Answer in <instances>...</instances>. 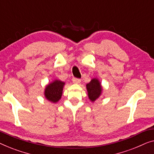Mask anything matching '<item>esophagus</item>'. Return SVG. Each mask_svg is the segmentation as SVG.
<instances>
[{
  "label": "esophagus",
  "instance_id": "1",
  "mask_svg": "<svg viewBox=\"0 0 154 154\" xmlns=\"http://www.w3.org/2000/svg\"><path fill=\"white\" fill-rule=\"evenodd\" d=\"M72 82L75 84H79L81 82V79H78V78H72Z\"/></svg>",
  "mask_w": 154,
  "mask_h": 154
}]
</instances>
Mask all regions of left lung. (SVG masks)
I'll return each mask as SVG.
<instances>
[{"mask_svg": "<svg viewBox=\"0 0 154 154\" xmlns=\"http://www.w3.org/2000/svg\"><path fill=\"white\" fill-rule=\"evenodd\" d=\"M88 92V98L92 103H94L101 96L103 92V86L97 78H93L89 83L86 85Z\"/></svg>", "mask_w": 154, "mask_h": 154, "instance_id": "obj_1", "label": "left lung"}]
</instances>
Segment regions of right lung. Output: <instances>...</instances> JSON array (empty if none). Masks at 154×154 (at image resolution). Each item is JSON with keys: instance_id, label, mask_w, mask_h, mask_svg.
Segmentation results:
<instances>
[{"instance_id": "add662e5", "label": "right lung", "mask_w": 154, "mask_h": 154, "mask_svg": "<svg viewBox=\"0 0 154 154\" xmlns=\"http://www.w3.org/2000/svg\"><path fill=\"white\" fill-rule=\"evenodd\" d=\"M65 82L59 79H55L46 86L44 95L47 100L56 103L61 98Z\"/></svg>"}]
</instances>
